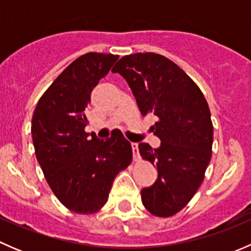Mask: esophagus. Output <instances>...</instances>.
<instances>
[{
    "label": "esophagus",
    "instance_id": "1",
    "mask_svg": "<svg viewBox=\"0 0 251 251\" xmlns=\"http://www.w3.org/2000/svg\"><path fill=\"white\" fill-rule=\"evenodd\" d=\"M131 147H132L133 160H138V159H140V153H138V143L132 142V143H131Z\"/></svg>",
    "mask_w": 251,
    "mask_h": 251
}]
</instances>
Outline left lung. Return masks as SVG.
Here are the masks:
<instances>
[{
	"label": "left lung",
	"mask_w": 251,
	"mask_h": 251,
	"mask_svg": "<svg viewBox=\"0 0 251 251\" xmlns=\"http://www.w3.org/2000/svg\"><path fill=\"white\" fill-rule=\"evenodd\" d=\"M111 72L128 83L142 115L158 118L151 130L160 146L138 144L142 158L158 170L141 197L154 216H173L193 198L211 159L214 128L206 100L178 65L156 53L125 55Z\"/></svg>",
	"instance_id": "obj_1"
}]
</instances>
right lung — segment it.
Returning a JSON list of instances; mask_svg holds the SVG:
<instances>
[{
    "label": "right lung",
    "instance_id": "add662e5",
    "mask_svg": "<svg viewBox=\"0 0 251 251\" xmlns=\"http://www.w3.org/2000/svg\"><path fill=\"white\" fill-rule=\"evenodd\" d=\"M119 55L90 52L78 57L42 95L31 120L37 161L64 206L93 214L108 201L114 178L132 160L121 132L107 140L85 132L91 92Z\"/></svg>",
    "mask_w": 251,
    "mask_h": 251
}]
</instances>
